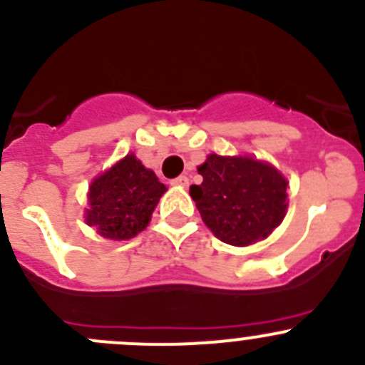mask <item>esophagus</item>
Returning a JSON list of instances; mask_svg holds the SVG:
<instances>
[{
	"label": "esophagus",
	"instance_id": "34e87169",
	"mask_svg": "<svg viewBox=\"0 0 365 365\" xmlns=\"http://www.w3.org/2000/svg\"><path fill=\"white\" fill-rule=\"evenodd\" d=\"M171 185H180V187H187V185H189V178H187V176H178V178L171 180Z\"/></svg>",
	"mask_w": 365,
	"mask_h": 365
}]
</instances>
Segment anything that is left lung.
Here are the masks:
<instances>
[{
	"label": "left lung",
	"instance_id": "1",
	"mask_svg": "<svg viewBox=\"0 0 365 365\" xmlns=\"http://www.w3.org/2000/svg\"><path fill=\"white\" fill-rule=\"evenodd\" d=\"M202 185L190 187L203 223L223 243L264 240L286 212V180L268 163L243 156H207Z\"/></svg>",
	"mask_w": 365,
	"mask_h": 365
}]
</instances>
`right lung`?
<instances>
[{"label": "right lung", "instance_id": "add662e5", "mask_svg": "<svg viewBox=\"0 0 365 365\" xmlns=\"http://www.w3.org/2000/svg\"><path fill=\"white\" fill-rule=\"evenodd\" d=\"M165 185L135 155H128L90 187L86 223L110 240H129L148 227Z\"/></svg>", "mask_w": 365, "mask_h": 365}]
</instances>
